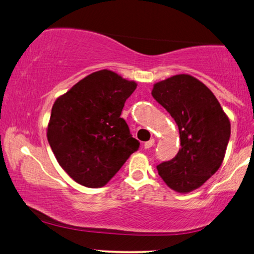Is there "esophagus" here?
I'll use <instances>...</instances> for the list:
<instances>
[{
	"instance_id": "esophagus-1",
	"label": "esophagus",
	"mask_w": 254,
	"mask_h": 254,
	"mask_svg": "<svg viewBox=\"0 0 254 254\" xmlns=\"http://www.w3.org/2000/svg\"><path fill=\"white\" fill-rule=\"evenodd\" d=\"M155 144V140L154 139H151V140H148V141H146L145 144H144V148L145 149H148V148H151L153 145Z\"/></svg>"
}]
</instances>
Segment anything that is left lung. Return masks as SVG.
Returning <instances> with one entry per match:
<instances>
[{
    "mask_svg": "<svg viewBox=\"0 0 254 254\" xmlns=\"http://www.w3.org/2000/svg\"><path fill=\"white\" fill-rule=\"evenodd\" d=\"M152 95L175 120L181 148L156 166L166 184L180 193L201 187L222 164L230 138V121L212 91L190 74L159 81Z\"/></svg>",
    "mask_w": 254,
    "mask_h": 254,
    "instance_id": "left-lung-1",
    "label": "left lung"
}]
</instances>
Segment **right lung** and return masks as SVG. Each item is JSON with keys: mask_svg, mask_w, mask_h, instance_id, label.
<instances>
[{"mask_svg": "<svg viewBox=\"0 0 254 254\" xmlns=\"http://www.w3.org/2000/svg\"><path fill=\"white\" fill-rule=\"evenodd\" d=\"M135 87L134 81L100 70L55 101L48 142L60 166L77 183L103 187L139 148L140 144L121 117Z\"/></svg>", "mask_w": 254, "mask_h": 254, "instance_id": "right-lung-1", "label": "right lung"}]
</instances>
